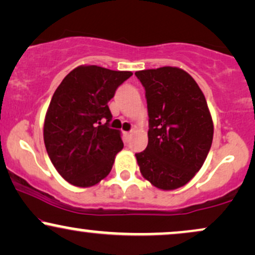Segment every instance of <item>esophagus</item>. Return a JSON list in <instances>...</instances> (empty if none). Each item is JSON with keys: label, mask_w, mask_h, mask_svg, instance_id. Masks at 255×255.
I'll use <instances>...</instances> for the list:
<instances>
[{"label": "esophagus", "mask_w": 255, "mask_h": 255, "mask_svg": "<svg viewBox=\"0 0 255 255\" xmlns=\"http://www.w3.org/2000/svg\"><path fill=\"white\" fill-rule=\"evenodd\" d=\"M130 133H131V131H125V136H126V139H129Z\"/></svg>", "instance_id": "obj_1"}]
</instances>
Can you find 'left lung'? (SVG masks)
Instances as JSON below:
<instances>
[{
	"label": "left lung",
	"instance_id": "left-lung-1",
	"mask_svg": "<svg viewBox=\"0 0 255 255\" xmlns=\"http://www.w3.org/2000/svg\"><path fill=\"white\" fill-rule=\"evenodd\" d=\"M145 89L148 144L135 153L140 172L154 187L176 189L203 166L213 124L200 87L187 72L162 67L135 72Z\"/></svg>",
	"mask_w": 255,
	"mask_h": 255
}]
</instances>
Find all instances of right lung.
Here are the masks:
<instances>
[{"label": "right lung", "mask_w": 255, "mask_h": 255, "mask_svg": "<svg viewBox=\"0 0 255 255\" xmlns=\"http://www.w3.org/2000/svg\"><path fill=\"white\" fill-rule=\"evenodd\" d=\"M133 75L98 66H80L55 91L44 122V144L58 174L78 187H91L107 177L124 148L108 103ZM107 119L104 125L101 121Z\"/></svg>", "instance_id": "1"}]
</instances>
